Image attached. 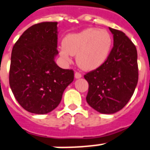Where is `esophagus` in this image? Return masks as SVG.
Listing matches in <instances>:
<instances>
[{
    "instance_id": "esophagus-1",
    "label": "esophagus",
    "mask_w": 150,
    "mask_h": 150,
    "mask_svg": "<svg viewBox=\"0 0 150 150\" xmlns=\"http://www.w3.org/2000/svg\"><path fill=\"white\" fill-rule=\"evenodd\" d=\"M75 77L76 79H79V78H81V77H82V75H81V74H80V73H79V72H75Z\"/></svg>"
}]
</instances>
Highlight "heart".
Instances as JSON below:
<instances>
[{
    "label": "heart",
    "mask_w": 150,
    "mask_h": 150,
    "mask_svg": "<svg viewBox=\"0 0 150 150\" xmlns=\"http://www.w3.org/2000/svg\"><path fill=\"white\" fill-rule=\"evenodd\" d=\"M112 37L105 30L88 28L78 33L66 35L62 40L61 55L69 59V55H76L79 67L93 71L104 64L110 56Z\"/></svg>",
    "instance_id": "obj_1"
}]
</instances>
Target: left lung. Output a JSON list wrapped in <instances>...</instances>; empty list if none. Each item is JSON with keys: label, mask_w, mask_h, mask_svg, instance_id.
<instances>
[{"label": "left lung", "mask_w": 150, "mask_h": 150, "mask_svg": "<svg viewBox=\"0 0 150 150\" xmlns=\"http://www.w3.org/2000/svg\"><path fill=\"white\" fill-rule=\"evenodd\" d=\"M114 46L106 62L86 73L88 83L86 100L101 114L122 110L133 95L138 82L137 48L122 31L110 28Z\"/></svg>", "instance_id": "1"}]
</instances>
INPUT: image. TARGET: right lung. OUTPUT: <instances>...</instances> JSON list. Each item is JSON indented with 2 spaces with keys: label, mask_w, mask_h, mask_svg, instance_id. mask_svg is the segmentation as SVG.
<instances>
[{
  "label": "right lung",
  "mask_w": 150,
  "mask_h": 150,
  "mask_svg": "<svg viewBox=\"0 0 150 150\" xmlns=\"http://www.w3.org/2000/svg\"><path fill=\"white\" fill-rule=\"evenodd\" d=\"M57 22H43L27 29L14 44L9 81L14 97L33 114L51 112L74 79V71L54 62L57 51Z\"/></svg>",
  "instance_id": "obj_1"
}]
</instances>
